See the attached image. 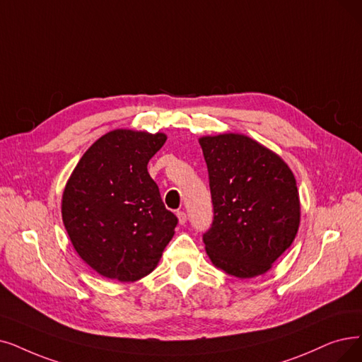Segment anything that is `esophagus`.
I'll return each instance as SVG.
<instances>
[{"label": "esophagus", "mask_w": 362, "mask_h": 362, "mask_svg": "<svg viewBox=\"0 0 362 362\" xmlns=\"http://www.w3.org/2000/svg\"><path fill=\"white\" fill-rule=\"evenodd\" d=\"M177 216H178V223L182 226V224H185V221H187V215H185V212L184 211H178L177 212Z\"/></svg>", "instance_id": "esophagus-1"}]
</instances>
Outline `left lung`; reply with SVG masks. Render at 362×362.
<instances>
[{
    "label": "left lung",
    "instance_id": "obj_1",
    "mask_svg": "<svg viewBox=\"0 0 362 362\" xmlns=\"http://www.w3.org/2000/svg\"><path fill=\"white\" fill-rule=\"evenodd\" d=\"M214 205L204 235L216 269L239 279L259 276L291 247L300 226L293 170L263 144L242 134L202 136Z\"/></svg>",
    "mask_w": 362,
    "mask_h": 362
}]
</instances>
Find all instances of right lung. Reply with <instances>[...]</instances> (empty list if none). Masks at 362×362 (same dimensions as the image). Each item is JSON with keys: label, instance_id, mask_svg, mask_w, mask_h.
Here are the masks:
<instances>
[{"label": "right lung", "instance_id": "add662e5", "mask_svg": "<svg viewBox=\"0 0 362 362\" xmlns=\"http://www.w3.org/2000/svg\"><path fill=\"white\" fill-rule=\"evenodd\" d=\"M166 135L115 129L95 141L62 194V221L72 247L100 276L134 282L151 273L178 218L150 177V158Z\"/></svg>", "mask_w": 362, "mask_h": 362}]
</instances>
